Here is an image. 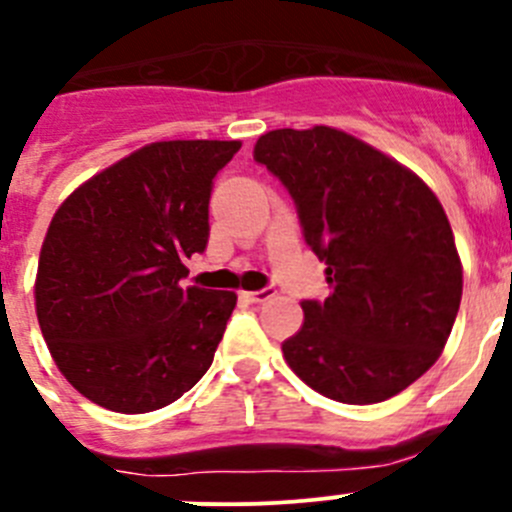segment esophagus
Here are the masks:
<instances>
[{"mask_svg":"<svg viewBox=\"0 0 512 512\" xmlns=\"http://www.w3.org/2000/svg\"><path fill=\"white\" fill-rule=\"evenodd\" d=\"M277 292H275V287H262V290H255V292H245V297L250 302H255V305H262V302H267V300H272V297H275Z\"/></svg>","mask_w":512,"mask_h":512,"instance_id":"esophagus-1","label":"esophagus"}]
</instances>
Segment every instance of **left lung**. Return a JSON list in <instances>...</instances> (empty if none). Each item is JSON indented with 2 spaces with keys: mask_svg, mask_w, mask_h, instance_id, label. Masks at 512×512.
<instances>
[{
  "mask_svg": "<svg viewBox=\"0 0 512 512\" xmlns=\"http://www.w3.org/2000/svg\"><path fill=\"white\" fill-rule=\"evenodd\" d=\"M255 162L290 192L330 295L302 300L287 365L337 403L393 398L433 367L463 295L443 205L420 177L332 127L267 132Z\"/></svg>",
  "mask_w": 512,
  "mask_h": 512,
  "instance_id": "8db88e82",
  "label": "left lung"
}]
</instances>
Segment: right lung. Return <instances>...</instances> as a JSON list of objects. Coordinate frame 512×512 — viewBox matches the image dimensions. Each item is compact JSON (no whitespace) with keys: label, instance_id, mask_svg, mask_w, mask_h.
Returning a JSON list of instances; mask_svg holds the SVG:
<instances>
[{"label":"right lung","instance_id":"right-lung-1","mask_svg":"<svg viewBox=\"0 0 512 512\" xmlns=\"http://www.w3.org/2000/svg\"><path fill=\"white\" fill-rule=\"evenodd\" d=\"M240 142H155L84 182L52 217L37 317L62 375L114 413L160 410L210 370L237 295L180 287L210 240L215 177Z\"/></svg>","mask_w":512,"mask_h":512}]
</instances>
